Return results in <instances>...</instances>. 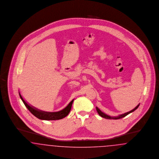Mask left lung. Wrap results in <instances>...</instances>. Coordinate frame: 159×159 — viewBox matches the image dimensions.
Wrapping results in <instances>:
<instances>
[{
    "label": "left lung",
    "mask_w": 159,
    "mask_h": 159,
    "mask_svg": "<svg viewBox=\"0 0 159 159\" xmlns=\"http://www.w3.org/2000/svg\"><path fill=\"white\" fill-rule=\"evenodd\" d=\"M139 106V104H138V106H137L135 108H134L133 110L129 111H128V112H127V113H125L124 114L120 115H119V116H117V117H111L110 116H108V115H107L104 114V113H103V112H102V111H100V110L98 107H96V110H97V112H98V115H99L100 116L104 117V118H106V119H120V118L125 117V116H126V115H128V114H129V113H131L132 112H133L134 111H135V110L138 108Z\"/></svg>",
    "instance_id": "obj_1"
}]
</instances>
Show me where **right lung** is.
Wrapping results in <instances>:
<instances>
[{
    "label": "right lung",
    "instance_id": "add662e5",
    "mask_svg": "<svg viewBox=\"0 0 159 159\" xmlns=\"http://www.w3.org/2000/svg\"><path fill=\"white\" fill-rule=\"evenodd\" d=\"M20 96L21 97V100L23 103L26 106L29 111L35 117L42 119V120H59L63 119V117H66L69 114L70 111L71 109L72 104L73 103L74 100H72L69 104L62 111L57 112H44L43 111H39L34 107L30 106L24 100V98L21 96V94L20 93Z\"/></svg>",
    "mask_w": 159,
    "mask_h": 159
}]
</instances>
